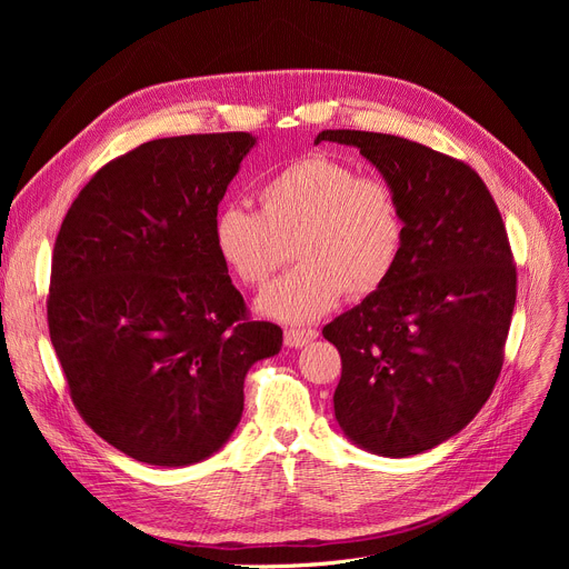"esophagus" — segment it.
Here are the masks:
<instances>
[{"label":"esophagus","mask_w":569,"mask_h":569,"mask_svg":"<svg viewBox=\"0 0 569 569\" xmlns=\"http://www.w3.org/2000/svg\"><path fill=\"white\" fill-rule=\"evenodd\" d=\"M318 337L316 330H286L283 341L288 348H302L307 343H311Z\"/></svg>","instance_id":"34e87169"}]
</instances>
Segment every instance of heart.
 <instances>
[{
	"mask_svg": "<svg viewBox=\"0 0 569 569\" xmlns=\"http://www.w3.org/2000/svg\"><path fill=\"white\" fill-rule=\"evenodd\" d=\"M258 212L221 207L212 242L228 272L258 288L288 260L300 262L260 292L256 309L279 322L305 325L330 313L343 292L365 300L401 260L406 219L397 191L330 154L290 161L258 187Z\"/></svg>",
	"mask_w": 569,
	"mask_h": 569,
	"instance_id": "b5f03b06",
	"label": "heart"
}]
</instances>
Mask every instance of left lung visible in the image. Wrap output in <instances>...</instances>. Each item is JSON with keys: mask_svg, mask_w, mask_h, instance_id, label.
I'll use <instances>...</instances> for the list:
<instances>
[{"mask_svg": "<svg viewBox=\"0 0 569 569\" xmlns=\"http://www.w3.org/2000/svg\"><path fill=\"white\" fill-rule=\"evenodd\" d=\"M318 142L360 149L406 219L390 281L322 330L343 365L337 422L371 455L427 452L480 412L502 367L517 267L500 212L480 174L427 144L348 129Z\"/></svg>", "mask_w": 569, "mask_h": 569, "instance_id": "8db88e82", "label": "left lung"}]
</instances>
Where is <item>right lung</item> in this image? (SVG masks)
<instances>
[{"label":"right lung","mask_w":569,"mask_h":569,"mask_svg":"<svg viewBox=\"0 0 569 569\" xmlns=\"http://www.w3.org/2000/svg\"><path fill=\"white\" fill-rule=\"evenodd\" d=\"M251 133L144 142L103 166L59 228L48 297L82 420L127 457L179 468L219 452L249 369L283 332L247 318L212 242Z\"/></svg>","instance_id":"right-lung-1"}]
</instances>
